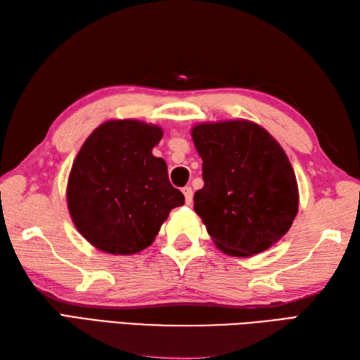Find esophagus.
Here are the masks:
<instances>
[{"label": "esophagus", "instance_id": "obj_1", "mask_svg": "<svg viewBox=\"0 0 360 360\" xmlns=\"http://www.w3.org/2000/svg\"><path fill=\"white\" fill-rule=\"evenodd\" d=\"M182 193L186 196V204H191V200H193V190H191V187H184Z\"/></svg>", "mask_w": 360, "mask_h": 360}]
</instances>
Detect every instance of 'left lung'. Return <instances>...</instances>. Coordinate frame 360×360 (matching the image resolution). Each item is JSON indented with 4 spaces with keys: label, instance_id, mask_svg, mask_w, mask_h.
Segmentation results:
<instances>
[{
    "label": "left lung",
    "instance_id": "1",
    "mask_svg": "<svg viewBox=\"0 0 360 360\" xmlns=\"http://www.w3.org/2000/svg\"><path fill=\"white\" fill-rule=\"evenodd\" d=\"M191 138L204 179L195 212L214 245L236 257L274 245L299 207L296 174L279 142L247 120L198 124Z\"/></svg>",
    "mask_w": 360,
    "mask_h": 360
}]
</instances>
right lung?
Masks as SVG:
<instances>
[{
	"label": "right lung",
	"mask_w": 360,
	"mask_h": 360,
	"mask_svg": "<svg viewBox=\"0 0 360 360\" xmlns=\"http://www.w3.org/2000/svg\"><path fill=\"white\" fill-rule=\"evenodd\" d=\"M161 138L160 125L110 120L91 131L75 158L67 207L82 238L101 252H142L173 208L184 205L165 161L152 155Z\"/></svg>",
	"instance_id": "add662e5"
}]
</instances>
